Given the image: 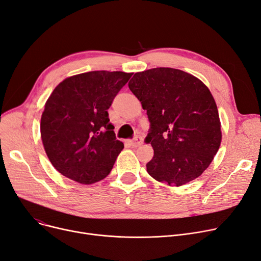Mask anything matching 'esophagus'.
Wrapping results in <instances>:
<instances>
[{
  "label": "esophagus",
  "instance_id": "obj_1",
  "mask_svg": "<svg viewBox=\"0 0 261 261\" xmlns=\"http://www.w3.org/2000/svg\"><path fill=\"white\" fill-rule=\"evenodd\" d=\"M128 144H129L130 146L136 148V147H139V146H141V145L143 144V141H142L140 138H135V139L132 140V141H128Z\"/></svg>",
  "mask_w": 261,
  "mask_h": 261
}]
</instances>
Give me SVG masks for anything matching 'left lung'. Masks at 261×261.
Listing matches in <instances>:
<instances>
[{
    "label": "left lung",
    "instance_id": "8db88e82",
    "mask_svg": "<svg viewBox=\"0 0 261 261\" xmlns=\"http://www.w3.org/2000/svg\"><path fill=\"white\" fill-rule=\"evenodd\" d=\"M128 86L147 110L151 126L145 140L154 150L146 165L148 173L169 186L197 179L211 165L222 140L208 88L194 75L171 67L135 73Z\"/></svg>",
    "mask_w": 261,
    "mask_h": 261
}]
</instances>
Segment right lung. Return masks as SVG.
I'll list each match as a JSON object with an SVG mask.
<instances>
[{"label":"right lung","mask_w":261,"mask_h":261,"mask_svg":"<svg viewBox=\"0 0 261 261\" xmlns=\"http://www.w3.org/2000/svg\"><path fill=\"white\" fill-rule=\"evenodd\" d=\"M133 73L93 71L65 78L45 102L40 131L51 165L80 184L110 173L123 144L108 109Z\"/></svg>","instance_id":"1"}]
</instances>
